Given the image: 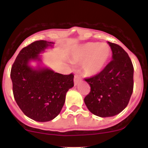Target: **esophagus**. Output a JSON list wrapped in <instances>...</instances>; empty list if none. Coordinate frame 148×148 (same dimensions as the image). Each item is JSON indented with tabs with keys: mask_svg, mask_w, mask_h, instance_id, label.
<instances>
[{
	"mask_svg": "<svg viewBox=\"0 0 148 148\" xmlns=\"http://www.w3.org/2000/svg\"><path fill=\"white\" fill-rule=\"evenodd\" d=\"M81 81V78H80L79 77L78 75H75L74 76V84L77 85V84H79V82Z\"/></svg>",
	"mask_w": 148,
	"mask_h": 148,
	"instance_id": "obj_1",
	"label": "esophagus"
}]
</instances>
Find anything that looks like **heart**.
Returning a JSON list of instances; mask_svg holds the SVG:
<instances>
[{
  "label": "heart",
  "mask_w": 148,
  "mask_h": 148,
  "mask_svg": "<svg viewBox=\"0 0 148 148\" xmlns=\"http://www.w3.org/2000/svg\"><path fill=\"white\" fill-rule=\"evenodd\" d=\"M111 56V49L106 43H86L79 46L72 54V61L81 63L86 75L95 76L100 73Z\"/></svg>",
  "instance_id": "1"
}]
</instances>
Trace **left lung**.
<instances>
[{
	"label": "left lung",
	"instance_id": "1",
	"mask_svg": "<svg viewBox=\"0 0 148 148\" xmlns=\"http://www.w3.org/2000/svg\"><path fill=\"white\" fill-rule=\"evenodd\" d=\"M112 60L97 75L84 79L91 90L85 97L88 110L101 117H112L127 106L133 92L134 68L127 53L120 46L107 42Z\"/></svg>",
	"mask_w": 148,
	"mask_h": 148
}]
</instances>
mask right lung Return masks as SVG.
<instances>
[{
	"instance_id": "1",
	"label": "right lung",
	"mask_w": 148,
	"mask_h": 148,
	"mask_svg": "<svg viewBox=\"0 0 148 148\" xmlns=\"http://www.w3.org/2000/svg\"><path fill=\"white\" fill-rule=\"evenodd\" d=\"M51 44L39 40L23 48L10 71L15 100L27 117L37 122L54 119L64 104L67 91L74 86L72 73L64 75L28 65L31 60L40 61L38 54Z\"/></svg>"
}]
</instances>
